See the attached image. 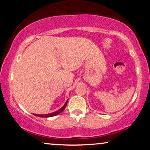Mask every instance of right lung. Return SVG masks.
I'll return each mask as SVG.
<instances>
[{"label":"right lung","mask_w":150,"mask_h":150,"mask_svg":"<svg viewBox=\"0 0 150 150\" xmlns=\"http://www.w3.org/2000/svg\"><path fill=\"white\" fill-rule=\"evenodd\" d=\"M67 101L68 100H67V102H65V104H64V106H63V107H61L60 109L57 110L56 112H52V113H49V114H46V115H38V114H35V116H38V117H53V116H56L57 115L60 114L61 112H63L64 109L67 106Z\"/></svg>","instance_id":"right-lung-1"}]
</instances>
